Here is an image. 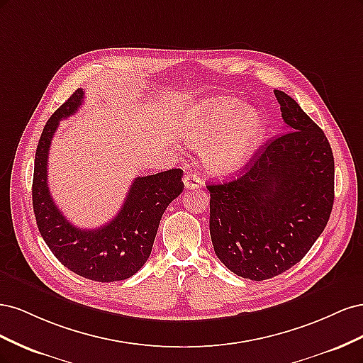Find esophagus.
<instances>
[{
	"label": "esophagus",
	"instance_id": "1",
	"mask_svg": "<svg viewBox=\"0 0 363 363\" xmlns=\"http://www.w3.org/2000/svg\"><path fill=\"white\" fill-rule=\"evenodd\" d=\"M183 183H184V188H186V189H199V188H201L203 180L200 179L199 174L191 172V174L186 175Z\"/></svg>",
	"mask_w": 363,
	"mask_h": 363
}]
</instances>
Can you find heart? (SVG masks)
<instances>
[{
  "instance_id": "obj_1",
  "label": "heart",
  "mask_w": 363,
  "mask_h": 363,
  "mask_svg": "<svg viewBox=\"0 0 363 363\" xmlns=\"http://www.w3.org/2000/svg\"><path fill=\"white\" fill-rule=\"evenodd\" d=\"M179 130L191 147L206 148L208 171L228 175L244 168L255 155L265 131V119L233 96H218L191 107L180 119Z\"/></svg>"
}]
</instances>
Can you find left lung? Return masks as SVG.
I'll return each mask as SVG.
<instances>
[{
    "label": "left lung",
    "mask_w": 363,
    "mask_h": 363,
    "mask_svg": "<svg viewBox=\"0 0 363 363\" xmlns=\"http://www.w3.org/2000/svg\"><path fill=\"white\" fill-rule=\"evenodd\" d=\"M274 94L283 133L260 147L238 179L207 184L215 255L236 276L256 281L307 255L335 200V160L324 131L288 94Z\"/></svg>",
    "instance_id": "left-lung-1"
}]
</instances>
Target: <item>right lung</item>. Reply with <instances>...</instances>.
Here are the masks:
<instances>
[{
    "instance_id": "right-lung-1",
    "label": "right lung",
    "mask_w": 363,
    "mask_h": 363,
    "mask_svg": "<svg viewBox=\"0 0 363 363\" xmlns=\"http://www.w3.org/2000/svg\"><path fill=\"white\" fill-rule=\"evenodd\" d=\"M83 98V89H77L43 127L33 174V211L43 240L63 267L89 280L119 281L135 276L150 257L164 208L183 192V171L136 177L111 223L91 230L72 225L51 199L47 167L59 123L79 111Z\"/></svg>"
}]
</instances>
